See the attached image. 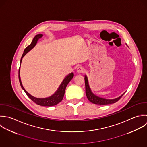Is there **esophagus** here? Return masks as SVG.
Returning <instances> with one entry per match:
<instances>
[{
    "instance_id": "obj_1",
    "label": "esophagus",
    "mask_w": 147,
    "mask_h": 147,
    "mask_svg": "<svg viewBox=\"0 0 147 147\" xmlns=\"http://www.w3.org/2000/svg\"><path fill=\"white\" fill-rule=\"evenodd\" d=\"M76 71L79 74H81V73H83L84 72V68L82 67H79L77 68V69H76Z\"/></svg>"
}]
</instances>
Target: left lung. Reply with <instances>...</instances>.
Here are the masks:
<instances>
[{"label": "left lung", "instance_id": "left-lung-1", "mask_svg": "<svg viewBox=\"0 0 147 147\" xmlns=\"http://www.w3.org/2000/svg\"><path fill=\"white\" fill-rule=\"evenodd\" d=\"M84 77H85L84 79H85L86 96L87 97V98L88 99V100L94 104H98V105H107V104H113V103L117 102L125 94V92H124L119 97L116 98H113V99H107V98H104L98 96L92 92L91 89L89 85L88 80V78H87V75H85Z\"/></svg>", "mask_w": 147, "mask_h": 147}]
</instances>
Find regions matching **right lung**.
Returning <instances> with one entry per match:
<instances>
[{"label": "right lung", "mask_w": 147, "mask_h": 147, "mask_svg": "<svg viewBox=\"0 0 147 147\" xmlns=\"http://www.w3.org/2000/svg\"><path fill=\"white\" fill-rule=\"evenodd\" d=\"M43 36L42 34H38L36 35L34 38L33 39L31 43L27 47L24 52L23 53L22 55V56L21 57V60H20V64L22 63V59L23 57L31 50L36 45V43H38V41ZM20 68L19 69V82H20V86L22 87V88L24 90V91L26 92V94H27V95L34 102H35L36 104L39 105H42V106H47V107H51V106H53V105H55L56 104H57L58 103H59L63 98L64 95V93H65V88L68 85V84L69 83V82L71 80V79L73 78L74 77V73L71 72V74H68V75H67L64 79H63V80L62 81L61 83L60 84V85L59 86V88H57V90H56V91L51 96L48 97V98H37L36 97H34L33 96H32L31 95H30L23 87V84L22 83V81L20 79Z\"/></svg>", "instance_id": "1"}]
</instances>
